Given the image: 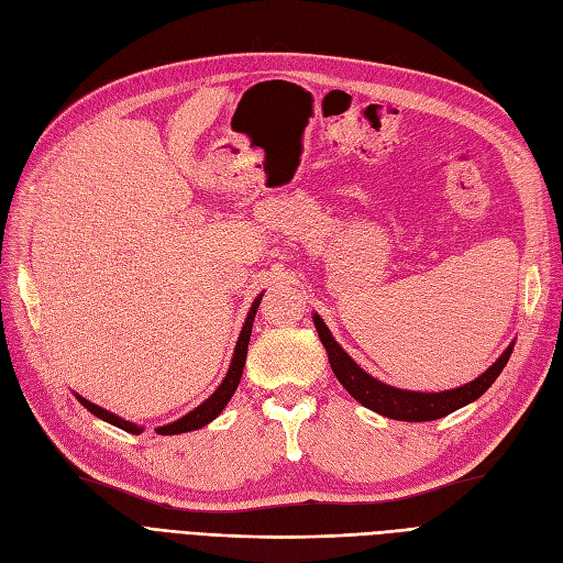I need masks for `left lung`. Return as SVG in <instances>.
<instances>
[{
	"instance_id": "obj_1",
	"label": "left lung",
	"mask_w": 563,
	"mask_h": 563,
	"mask_svg": "<svg viewBox=\"0 0 563 563\" xmlns=\"http://www.w3.org/2000/svg\"><path fill=\"white\" fill-rule=\"evenodd\" d=\"M313 324H316L324 351H328L330 365H332L334 376L339 378V384L346 388L362 407H367L380 416H388V419L409 421V423L442 419V416H449L451 411L475 402L477 397H482L488 388H492V384L500 376L503 367L507 365V360H510L512 349H515V341H512L492 367H488L484 374H479L475 380H470V384H465V386L440 390V393L402 390V388L384 384V380H378L362 369L357 362L339 346L330 328L324 324V320L318 313H313Z\"/></svg>"
}]
</instances>
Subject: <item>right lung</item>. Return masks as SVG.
I'll list each match as a JSON object with an SVG mask.
<instances>
[{
	"instance_id": "obj_1",
	"label": "right lung",
	"mask_w": 563,
	"mask_h": 563,
	"mask_svg": "<svg viewBox=\"0 0 563 563\" xmlns=\"http://www.w3.org/2000/svg\"><path fill=\"white\" fill-rule=\"evenodd\" d=\"M262 297H264V295H257L255 301H252V306H250L247 318H245V322H243V330H241V334H239V341H235V349H233V357H231L229 372H227V376L222 378V384L217 386V390L208 397L206 402H201L196 409H191L189 413H185L183 419H177V421H173V423H168V426H158V428H156L158 434H179V432L198 430V428L208 426L210 421H214L217 416H220V413L224 411V407L229 405V400L233 397L235 388H239V384H241L243 367H245V357H247V343H250V334H252V322H255V316H257V308H260V303H262ZM75 397H77V400H79L90 413L98 416V419H102V421H107V423H112V426H117V428H121V430H125V432H131V434H140V432L144 430V426L125 421V419H121V416H117V413H112V411H107V409H102V407H98V405H93V402H88L86 397H81V395H77V393H75Z\"/></svg>"
}]
</instances>
